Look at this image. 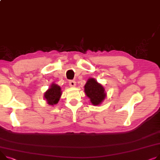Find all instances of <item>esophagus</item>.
I'll list each match as a JSON object with an SVG mask.
<instances>
[{"mask_svg":"<svg viewBox=\"0 0 160 160\" xmlns=\"http://www.w3.org/2000/svg\"><path fill=\"white\" fill-rule=\"evenodd\" d=\"M69 84L70 87H74L76 86V82L74 80H70L69 82Z\"/></svg>","mask_w":160,"mask_h":160,"instance_id":"1","label":"esophagus"}]
</instances>
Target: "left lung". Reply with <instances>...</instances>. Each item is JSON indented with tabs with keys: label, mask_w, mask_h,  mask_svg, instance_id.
I'll list each match as a JSON object with an SVG mask.
<instances>
[{
	"label": "left lung",
	"mask_w": 160,
	"mask_h": 160,
	"mask_svg": "<svg viewBox=\"0 0 160 160\" xmlns=\"http://www.w3.org/2000/svg\"><path fill=\"white\" fill-rule=\"evenodd\" d=\"M85 93L94 105H100L105 98L106 93L102 85L94 78L88 79L84 86Z\"/></svg>",
	"instance_id": "left-lung-1"
}]
</instances>
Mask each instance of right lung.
<instances>
[{
    "label": "right lung",
    "instance_id": "right-lung-1",
    "mask_svg": "<svg viewBox=\"0 0 160 160\" xmlns=\"http://www.w3.org/2000/svg\"><path fill=\"white\" fill-rule=\"evenodd\" d=\"M62 95L61 88L58 85L52 83L51 87L44 93V98L51 105L58 103Z\"/></svg>",
    "mask_w": 160,
    "mask_h": 160
}]
</instances>
